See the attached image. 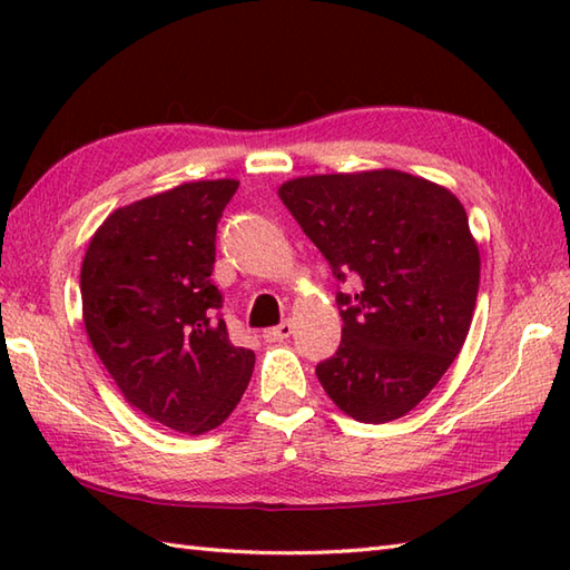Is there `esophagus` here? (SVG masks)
<instances>
[{
	"label": "esophagus",
	"instance_id": "34e87169",
	"mask_svg": "<svg viewBox=\"0 0 570 570\" xmlns=\"http://www.w3.org/2000/svg\"><path fill=\"white\" fill-rule=\"evenodd\" d=\"M292 333H294V323L292 321H284V323L274 325V328H266L262 333V337H264L266 343H284L286 337H292Z\"/></svg>",
	"mask_w": 570,
	"mask_h": 570
}]
</instances>
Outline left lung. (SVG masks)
<instances>
[{
	"instance_id": "1",
	"label": "left lung",
	"mask_w": 570,
	"mask_h": 570,
	"mask_svg": "<svg viewBox=\"0 0 570 570\" xmlns=\"http://www.w3.org/2000/svg\"><path fill=\"white\" fill-rule=\"evenodd\" d=\"M278 198L321 249L337 282L343 341L316 365L347 416L409 414L458 357L480 286V252L451 190L392 171L294 178Z\"/></svg>"
}]
</instances>
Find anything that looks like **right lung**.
Segmentation results:
<instances>
[{
	"label": "right lung",
	"mask_w": 570,
	"mask_h": 570,
	"mask_svg": "<svg viewBox=\"0 0 570 570\" xmlns=\"http://www.w3.org/2000/svg\"><path fill=\"white\" fill-rule=\"evenodd\" d=\"M237 180H196L115 210L80 269L82 321L125 399L205 433L245 394L254 353L229 343L213 284L215 235Z\"/></svg>",
	"instance_id": "right-lung-1"
}]
</instances>
